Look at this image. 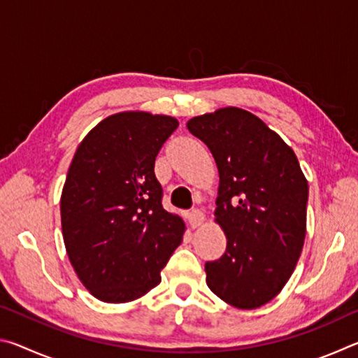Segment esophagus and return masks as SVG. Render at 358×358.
I'll list each match as a JSON object with an SVG mask.
<instances>
[{"label":"esophagus","mask_w":358,"mask_h":358,"mask_svg":"<svg viewBox=\"0 0 358 358\" xmlns=\"http://www.w3.org/2000/svg\"><path fill=\"white\" fill-rule=\"evenodd\" d=\"M187 220H189L191 227L196 229V227H201L202 226L203 221H205V216H203V213H202L201 210L194 208V210L189 211V215H187Z\"/></svg>","instance_id":"obj_1"}]
</instances>
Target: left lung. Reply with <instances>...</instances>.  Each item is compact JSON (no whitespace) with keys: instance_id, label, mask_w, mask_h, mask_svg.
<instances>
[{"instance_id":"1","label":"left lung","mask_w":358,"mask_h":358,"mask_svg":"<svg viewBox=\"0 0 358 358\" xmlns=\"http://www.w3.org/2000/svg\"><path fill=\"white\" fill-rule=\"evenodd\" d=\"M213 155L215 222L226 252L205 264L213 294L240 310L273 300L294 273L306 235L308 181L294 150L256 115L217 108L186 123Z\"/></svg>"}]
</instances>
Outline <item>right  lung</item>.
Returning <instances> with one entry per match:
<instances>
[{
  "label": "right lung",
  "instance_id": "add662e5",
  "mask_svg": "<svg viewBox=\"0 0 358 358\" xmlns=\"http://www.w3.org/2000/svg\"><path fill=\"white\" fill-rule=\"evenodd\" d=\"M177 128L169 115L113 113L72 157L59 202L63 240L78 280L101 301L128 303L155 289L183 241L185 222L162 208L155 177L156 156Z\"/></svg>",
  "mask_w": 358,
  "mask_h": 358
}]
</instances>
